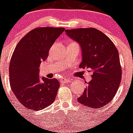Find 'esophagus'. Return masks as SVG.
I'll list each match as a JSON object with an SVG mask.
<instances>
[{"label":"esophagus","instance_id":"1","mask_svg":"<svg viewBox=\"0 0 133 133\" xmlns=\"http://www.w3.org/2000/svg\"><path fill=\"white\" fill-rule=\"evenodd\" d=\"M70 81H71V79H70V78H63V79L61 81V83H69V82H70Z\"/></svg>","mask_w":133,"mask_h":133}]
</instances>
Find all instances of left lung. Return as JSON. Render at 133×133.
Segmentation results:
<instances>
[{
  "label": "left lung",
  "instance_id": "obj_1",
  "mask_svg": "<svg viewBox=\"0 0 133 133\" xmlns=\"http://www.w3.org/2000/svg\"><path fill=\"white\" fill-rule=\"evenodd\" d=\"M65 32L81 46L83 59L79 67L92 72V80L77 101L84 106L101 109L114 98L121 81L118 50L107 35L94 28Z\"/></svg>",
  "mask_w": 133,
  "mask_h": 133
}]
</instances>
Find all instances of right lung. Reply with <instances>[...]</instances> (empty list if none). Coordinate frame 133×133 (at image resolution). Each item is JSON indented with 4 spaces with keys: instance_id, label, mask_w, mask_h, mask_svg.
Wrapping results in <instances>:
<instances>
[{
    "instance_id": "1",
    "label": "right lung",
    "mask_w": 133,
    "mask_h": 133,
    "mask_svg": "<svg viewBox=\"0 0 133 133\" xmlns=\"http://www.w3.org/2000/svg\"><path fill=\"white\" fill-rule=\"evenodd\" d=\"M64 28L38 27L30 30L16 45L9 66L12 91L21 104L34 111L55 101L60 87L56 78L39 77L40 64Z\"/></svg>"
}]
</instances>
